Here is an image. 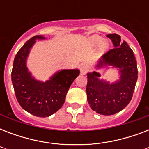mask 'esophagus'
I'll return each mask as SVG.
<instances>
[{
  "label": "esophagus",
  "instance_id": "1",
  "mask_svg": "<svg viewBox=\"0 0 149 149\" xmlns=\"http://www.w3.org/2000/svg\"><path fill=\"white\" fill-rule=\"evenodd\" d=\"M89 71V65L86 63H83L81 65H80V73L82 75L86 74V72Z\"/></svg>",
  "mask_w": 149,
  "mask_h": 149
}]
</instances>
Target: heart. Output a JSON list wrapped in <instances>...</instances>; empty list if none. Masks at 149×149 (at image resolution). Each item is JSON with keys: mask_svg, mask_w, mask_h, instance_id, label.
Wrapping results in <instances>:
<instances>
[{"mask_svg": "<svg viewBox=\"0 0 149 149\" xmlns=\"http://www.w3.org/2000/svg\"><path fill=\"white\" fill-rule=\"evenodd\" d=\"M89 44L92 47H95L99 45V50L101 52H105L108 49L109 44L106 41H102V38L100 36H93L89 38Z\"/></svg>", "mask_w": 149, "mask_h": 149, "instance_id": "1", "label": "heart"}]
</instances>
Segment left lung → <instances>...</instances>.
<instances>
[{
	"label": "left lung",
	"instance_id": "obj_1",
	"mask_svg": "<svg viewBox=\"0 0 149 149\" xmlns=\"http://www.w3.org/2000/svg\"><path fill=\"white\" fill-rule=\"evenodd\" d=\"M113 49L103 55L95 65L97 70L116 69L119 79L114 82L100 78V72H87V101L93 111L102 115L118 113L129 104L138 79L137 62L134 52L117 34H108Z\"/></svg>",
	"mask_w": 149,
	"mask_h": 149
}]
</instances>
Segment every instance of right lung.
<instances>
[{"label":"right lung","instance_id":"obj_1","mask_svg":"<svg viewBox=\"0 0 149 149\" xmlns=\"http://www.w3.org/2000/svg\"><path fill=\"white\" fill-rule=\"evenodd\" d=\"M45 38L43 36L30 38L15 56L11 72V81L20 106L40 118L49 117L62 107L69 88L79 75L78 69L61 70L45 82L32 76L27 66V59L36 40Z\"/></svg>","mask_w":149,"mask_h":149}]
</instances>
